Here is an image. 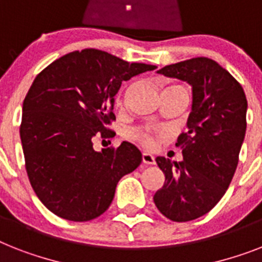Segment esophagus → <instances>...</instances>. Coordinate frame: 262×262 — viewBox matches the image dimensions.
Returning <instances> with one entry per match:
<instances>
[{
	"label": "esophagus",
	"mask_w": 262,
	"mask_h": 262,
	"mask_svg": "<svg viewBox=\"0 0 262 262\" xmlns=\"http://www.w3.org/2000/svg\"><path fill=\"white\" fill-rule=\"evenodd\" d=\"M142 163L144 164H155V157L150 153H142Z\"/></svg>",
	"instance_id": "34e87169"
}]
</instances>
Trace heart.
<instances>
[{
  "label": "heart",
  "mask_w": 262,
  "mask_h": 262,
  "mask_svg": "<svg viewBox=\"0 0 262 262\" xmlns=\"http://www.w3.org/2000/svg\"><path fill=\"white\" fill-rule=\"evenodd\" d=\"M157 136L159 135L148 130V129H136V130L130 132V137L137 142H140L145 148H153L155 146Z\"/></svg>",
  "instance_id": "1"
}]
</instances>
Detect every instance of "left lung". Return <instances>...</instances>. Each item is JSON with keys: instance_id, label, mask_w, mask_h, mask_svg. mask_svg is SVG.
I'll use <instances>...</instances> for the list:
<instances>
[{"instance_id": "left-lung-1", "label": "left lung", "mask_w": 262, "mask_h": 262, "mask_svg": "<svg viewBox=\"0 0 262 262\" xmlns=\"http://www.w3.org/2000/svg\"><path fill=\"white\" fill-rule=\"evenodd\" d=\"M157 74L192 87L188 130L176 142L183 160L156 157L165 182L153 196L168 220L187 222L207 214L226 192L245 138L248 101L230 72L208 57L165 66Z\"/></svg>"}]
</instances>
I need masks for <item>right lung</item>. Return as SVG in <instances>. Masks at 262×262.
I'll return each mask as SVG.
<instances>
[{
    "instance_id": "obj_1",
    "label": "right lung",
    "mask_w": 262,
    "mask_h": 262,
    "mask_svg": "<svg viewBox=\"0 0 262 262\" xmlns=\"http://www.w3.org/2000/svg\"><path fill=\"white\" fill-rule=\"evenodd\" d=\"M156 66L127 63L99 50L74 51L42 70L23 103L20 137L31 186L55 215L86 222L102 215L122 176L141 152L124 141L101 152L93 138L110 137L121 83Z\"/></svg>"
}]
</instances>
